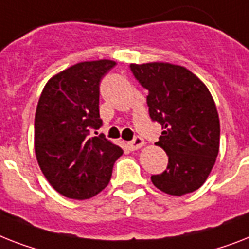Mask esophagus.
<instances>
[{"instance_id":"34e87169","label":"esophagus","mask_w":249,"mask_h":249,"mask_svg":"<svg viewBox=\"0 0 249 249\" xmlns=\"http://www.w3.org/2000/svg\"><path fill=\"white\" fill-rule=\"evenodd\" d=\"M143 144H144V141H143L141 137H135L131 142L128 143V147L130 151H137V149H139L141 147H143Z\"/></svg>"}]
</instances>
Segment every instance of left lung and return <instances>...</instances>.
<instances>
[{
    "instance_id": "1",
    "label": "left lung",
    "mask_w": 249,
    "mask_h": 249,
    "mask_svg": "<svg viewBox=\"0 0 249 249\" xmlns=\"http://www.w3.org/2000/svg\"><path fill=\"white\" fill-rule=\"evenodd\" d=\"M135 79L148 90L149 116L162 125L160 145L169 156L167 169L152 175L160 191L183 196L209 178L220 147V120L215 101L201 79L169 62L131 64Z\"/></svg>"
}]
</instances>
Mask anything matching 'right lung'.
<instances>
[{"label": "right lung", "instance_id": "add662e5", "mask_svg": "<svg viewBox=\"0 0 249 249\" xmlns=\"http://www.w3.org/2000/svg\"><path fill=\"white\" fill-rule=\"evenodd\" d=\"M116 62L84 61L52 76L39 97L34 119V149L40 170L60 195L88 199L107 187L119 145L100 129V82Z\"/></svg>", "mask_w": 249, "mask_h": 249}]
</instances>
